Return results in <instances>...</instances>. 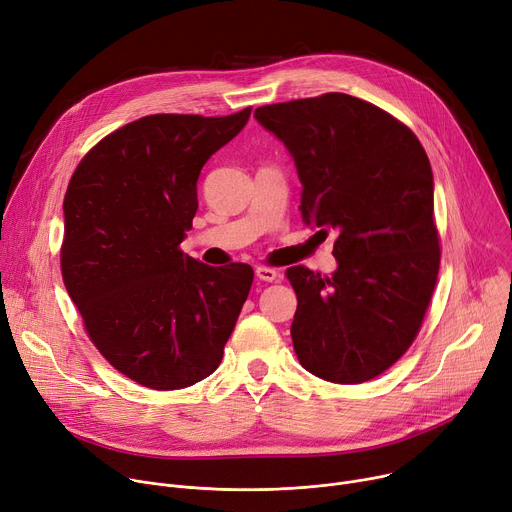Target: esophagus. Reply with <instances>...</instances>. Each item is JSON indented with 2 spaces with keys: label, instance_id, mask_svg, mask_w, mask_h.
<instances>
[{
  "label": "esophagus",
  "instance_id": "1",
  "mask_svg": "<svg viewBox=\"0 0 512 512\" xmlns=\"http://www.w3.org/2000/svg\"><path fill=\"white\" fill-rule=\"evenodd\" d=\"M255 275L259 277L261 282H277V280H280V273H277V271L271 269V267H257V269H255Z\"/></svg>",
  "mask_w": 512,
  "mask_h": 512
}]
</instances>
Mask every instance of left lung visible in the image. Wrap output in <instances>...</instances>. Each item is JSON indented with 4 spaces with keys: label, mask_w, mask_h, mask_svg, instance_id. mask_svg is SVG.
Returning a JSON list of instances; mask_svg holds the SVG:
<instances>
[{
    "label": "left lung",
    "mask_w": 512,
    "mask_h": 512,
    "mask_svg": "<svg viewBox=\"0 0 512 512\" xmlns=\"http://www.w3.org/2000/svg\"><path fill=\"white\" fill-rule=\"evenodd\" d=\"M255 118L296 163L302 220L339 232L331 277L286 271L298 298L294 351L327 382L376 378L412 345L437 284L429 157L400 120L337 91L263 106Z\"/></svg>",
    "instance_id": "obj_1"
}]
</instances>
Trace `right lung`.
Returning <instances> with one entry per match:
<instances>
[{
    "label": "right lung",
    "mask_w": 512,
    "mask_h": 512,
    "mask_svg": "<svg viewBox=\"0 0 512 512\" xmlns=\"http://www.w3.org/2000/svg\"><path fill=\"white\" fill-rule=\"evenodd\" d=\"M249 116L251 108L138 118L102 138L69 181L65 288L91 343L145 388L208 378L249 296V265L210 267L179 249L198 210L202 167Z\"/></svg>",
    "instance_id": "obj_1"
}]
</instances>
